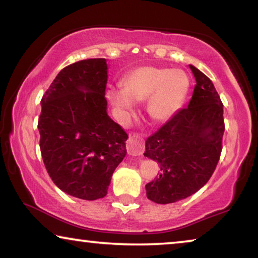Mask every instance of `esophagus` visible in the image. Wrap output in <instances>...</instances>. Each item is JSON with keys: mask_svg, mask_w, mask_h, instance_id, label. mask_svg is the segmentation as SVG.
I'll return each mask as SVG.
<instances>
[{"mask_svg": "<svg viewBox=\"0 0 258 258\" xmlns=\"http://www.w3.org/2000/svg\"><path fill=\"white\" fill-rule=\"evenodd\" d=\"M126 148H127V152L131 156L142 155L143 150H145V143H143L141 135L139 133L130 134L127 143H126Z\"/></svg>", "mask_w": 258, "mask_h": 258, "instance_id": "1", "label": "esophagus"}]
</instances>
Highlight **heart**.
<instances>
[{"label": "heart", "instance_id": "1", "mask_svg": "<svg viewBox=\"0 0 258 258\" xmlns=\"http://www.w3.org/2000/svg\"><path fill=\"white\" fill-rule=\"evenodd\" d=\"M189 91L190 80L183 71L140 66L124 76L123 89H110L107 98L123 121L134 115V102L148 100V115L151 120L161 123L180 110Z\"/></svg>", "mask_w": 258, "mask_h": 258}]
</instances>
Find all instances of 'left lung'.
<instances>
[{"mask_svg": "<svg viewBox=\"0 0 258 258\" xmlns=\"http://www.w3.org/2000/svg\"><path fill=\"white\" fill-rule=\"evenodd\" d=\"M197 84L187 108L146 140L145 157L160 166L159 176L146 185L156 204L185 199L206 184L222 152L223 103L212 81L190 64Z\"/></svg>", "mask_w": 258, "mask_h": 258, "instance_id": "1", "label": "left lung"}]
</instances>
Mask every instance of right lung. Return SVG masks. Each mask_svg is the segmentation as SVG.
Returning <instances> with one entry per match:
<instances>
[{
    "label": "right lung",
    "mask_w": 258,
    "mask_h": 258,
    "mask_svg": "<svg viewBox=\"0 0 258 258\" xmlns=\"http://www.w3.org/2000/svg\"><path fill=\"white\" fill-rule=\"evenodd\" d=\"M106 59L64 67L41 100L43 163L54 184L73 197L107 196L112 173L126 156L127 133L107 113Z\"/></svg>",
    "instance_id": "right-lung-1"
}]
</instances>
